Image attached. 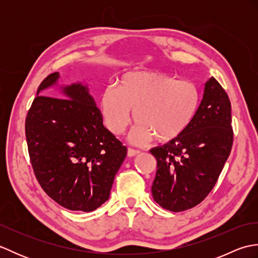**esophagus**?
Returning <instances> with one entry per match:
<instances>
[{"label": "esophagus", "mask_w": 258, "mask_h": 258, "mask_svg": "<svg viewBox=\"0 0 258 258\" xmlns=\"http://www.w3.org/2000/svg\"><path fill=\"white\" fill-rule=\"evenodd\" d=\"M140 151L139 150H134V149H130L127 150V156L128 157H133V156H135V155H138V154H140Z\"/></svg>", "instance_id": "obj_1"}]
</instances>
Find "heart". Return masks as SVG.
I'll return each instance as SVG.
<instances>
[{"label": "heart", "instance_id": "obj_1", "mask_svg": "<svg viewBox=\"0 0 258 258\" xmlns=\"http://www.w3.org/2000/svg\"><path fill=\"white\" fill-rule=\"evenodd\" d=\"M201 94L189 81L155 71H135L123 74L115 87L102 93L100 108L106 127L122 134L132 119L138 123L132 132L136 142L152 138L160 144L179 139L196 116Z\"/></svg>", "mask_w": 258, "mask_h": 258}]
</instances>
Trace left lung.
Segmentation results:
<instances>
[{"mask_svg":"<svg viewBox=\"0 0 258 258\" xmlns=\"http://www.w3.org/2000/svg\"><path fill=\"white\" fill-rule=\"evenodd\" d=\"M231 111L227 93L211 78L189 128L172 143L151 150L157 161L152 195L160 206L183 212L210 194L232 150Z\"/></svg>","mask_w":258,"mask_h":258,"instance_id":"obj_1","label":"left lung"}]
</instances>
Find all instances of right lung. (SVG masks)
<instances>
[{
    "instance_id": "1",
    "label": "right lung",
    "mask_w": 258,
    "mask_h": 258,
    "mask_svg": "<svg viewBox=\"0 0 258 258\" xmlns=\"http://www.w3.org/2000/svg\"><path fill=\"white\" fill-rule=\"evenodd\" d=\"M57 79L55 72L43 80L27 112L30 161L53 201L71 211L92 212L108 200L127 149L103 125L86 86H64L55 94L61 98L40 95Z\"/></svg>"
}]
</instances>
